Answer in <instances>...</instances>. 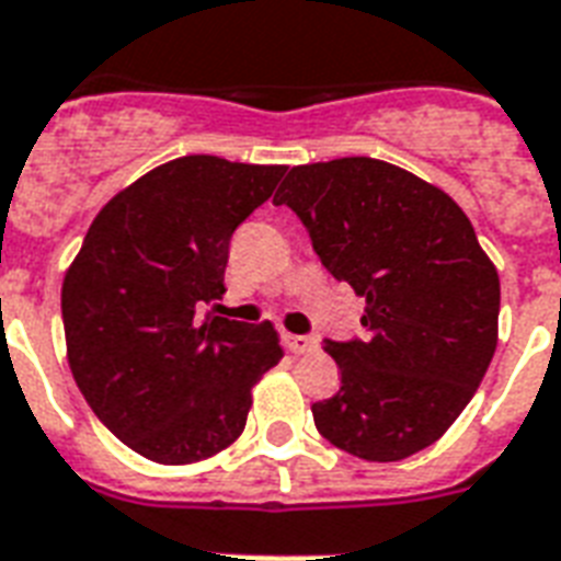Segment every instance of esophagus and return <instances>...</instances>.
Here are the masks:
<instances>
[{
	"instance_id": "obj_1",
	"label": "esophagus",
	"mask_w": 561,
	"mask_h": 561,
	"mask_svg": "<svg viewBox=\"0 0 561 561\" xmlns=\"http://www.w3.org/2000/svg\"><path fill=\"white\" fill-rule=\"evenodd\" d=\"M280 340H284V345L289 348V352H296V355H310L316 348V340L313 336H301V334H280Z\"/></svg>"
}]
</instances>
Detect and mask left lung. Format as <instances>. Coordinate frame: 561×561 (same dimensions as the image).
I'll return each instance as SVG.
<instances>
[{"label": "left lung", "mask_w": 561, "mask_h": 561, "mask_svg": "<svg viewBox=\"0 0 561 561\" xmlns=\"http://www.w3.org/2000/svg\"><path fill=\"white\" fill-rule=\"evenodd\" d=\"M322 265L366 298L360 340H325L340 390L319 435L366 461H402L456 423L496 348L500 277L470 218L411 171L345 156L298 165L275 195Z\"/></svg>", "instance_id": "1"}]
</instances>
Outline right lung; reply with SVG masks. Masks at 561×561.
<instances>
[{"mask_svg":"<svg viewBox=\"0 0 561 561\" xmlns=\"http://www.w3.org/2000/svg\"><path fill=\"white\" fill-rule=\"evenodd\" d=\"M284 165L183 156L117 192L61 286L67 360L100 423L138 456L192 465L242 435L251 387L284 357L272 322L201 316L225 296L233 230Z\"/></svg>","mask_w":561,"mask_h":561,"instance_id":"add662e5","label":"right lung"}]
</instances>
